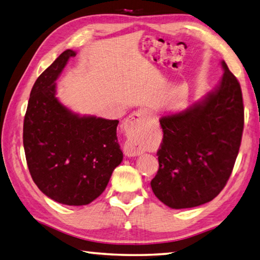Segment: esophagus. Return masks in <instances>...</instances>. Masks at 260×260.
Wrapping results in <instances>:
<instances>
[{"mask_svg":"<svg viewBox=\"0 0 260 260\" xmlns=\"http://www.w3.org/2000/svg\"><path fill=\"white\" fill-rule=\"evenodd\" d=\"M150 116L151 112L150 110L148 109H140L136 111V112L132 113L128 118V120H126V130H128L130 135L135 136L136 134H138V131L141 129V126L145 124L146 121L150 119ZM123 151L125 156L135 157L140 155L141 148L135 138H130V139L125 141Z\"/></svg>","mask_w":260,"mask_h":260,"instance_id":"esophagus-1","label":"esophagus"}]
</instances>
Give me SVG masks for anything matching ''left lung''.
<instances>
[{
	"instance_id": "obj_1",
	"label": "left lung",
	"mask_w": 260,
	"mask_h": 260,
	"mask_svg": "<svg viewBox=\"0 0 260 260\" xmlns=\"http://www.w3.org/2000/svg\"><path fill=\"white\" fill-rule=\"evenodd\" d=\"M220 85L181 113L162 116L153 194L172 209L208 203L224 188L241 144L245 110L237 77L222 61Z\"/></svg>"
}]
</instances>
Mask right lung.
Here are the masks:
<instances>
[{
	"label": "right lung",
	"mask_w": 260,
	"mask_h": 260,
	"mask_svg": "<svg viewBox=\"0 0 260 260\" xmlns=\"http://www.w3.org/2000/svg\"><path fill=\"white\" fill-rule=\"evenodd\" d=\"M65 50L37 78L23 121V147L31 177L58 203L86 205L107 187L122 161L118 120L78 116L55 96L56 79L67 60Z\"/></svg>",
	"instance_id": "obj_1"
}]
</instances>
